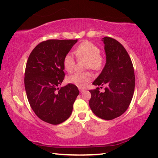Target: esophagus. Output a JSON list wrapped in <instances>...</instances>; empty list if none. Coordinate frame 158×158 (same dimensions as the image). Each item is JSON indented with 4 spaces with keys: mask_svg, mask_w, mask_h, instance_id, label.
<instances>
[{
    "mask_svg": "<svg viewBox=\"0 0 158 158\" xmlns=\"http://www.w3.org/2000/svg\"><path fill=\"white\" fill-rule=\"evenodd\" d=\"M79 90H80V92H81V93H82V92H84L85 91V90H84V89H79Z\"/></svg>",
    "mask_w": 158,
    "mask_h": 158,
    "instance_id": "34e87169",
    "label": "esophagus"
}]
</instances>
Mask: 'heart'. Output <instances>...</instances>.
<instances>
[{
  "mask_svg": "<svg viewBox=\"0 0 158 158\" xmlns=\"http://www.w3.org/2000/svg\"><path fill=\"white\" fill-rule=\"evenodd\" d=\"M76 58L87 59V67L94 70H99L103 67L105 59L100 53V49L91 41L85 40L78 44L74 50ZM64 69L67 72H72L76 65L74 56L71 53L64 56L62 61ZM94 78L93 73L87 71L84 73H76L69 76L67 79L68 83L76 85L79 88H85Z\"/></svg>",
  "mask_w": 158,
  "mask_h": 158,
  "instance_id": "1",
  "label": "heart"
}]
</instances>
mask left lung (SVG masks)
Here are the masks:
<instances>
[{
    "mask_svg": "<svg viewBox=\"0 0 158 158\" xmlns=\"http://www.w3.org/2000/svg\"><path fill=\"white\" fill-rule=\"evenodd\" d=\"M106 64L94 85H106L105 92L99 87L90 90L89 106L103 120H111L123 115L131 102L135 89V74L130 56L122 44L114 38L105 37Z\"/></svg>",
    "mask_w": 158,
    "mask_h": 158,
    "instance_id": "left-lung-1",
    "label": "left lung"
}]
</instances>
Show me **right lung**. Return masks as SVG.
Instances as JSON below:
<instances>
[{
	"label": "right lung",
	"instance_id": "add662e5",
	"mask_svg": "<svg viewBox=\"0 0 158 158\" xmlns=\"http://www.w3.org/2000/svg\"><path fill=\"white\" fill-rule=\"evenodd\" d=\"M78 40H47L33 49L27 62L25 87L33 111L52 124L69 118L79 94L76 85L59 89L64 78L62 61Z\"/></svg>",
	"mask_w": 158,
	"mask_h": 158
}]
</instances>
